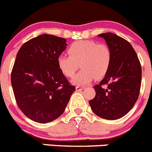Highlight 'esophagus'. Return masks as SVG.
Listing matches in <instances>:
<instances>
[{"label":"esophagus","instance_id":"obj_1","mask_svg":"<svg viewBox=\"0 0 152 152\" xmlns=\"http://www.w3.org/2000/svg\"><path fill=\"white\" fill-rule=\"evenodd\" d=\"M84 88H85L84 86H77L76 87V90L77 91H79L83 90V89H84Z\"/></svg>","mask_w":152,"mask_h":152}]
</instances>
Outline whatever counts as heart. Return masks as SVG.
<instances>
[{"mask_svg":"<svg viewBox=\"0 0 152 152\" xmlns=\"http://www.w3.org/2000/svg\"><path fill=\"white\" fill-rule=\"evenodd\" d=\"M69 56L58 58V66L66 77L72 78L79 66L82 70L73 78V83L86 85L95 78L100 80L108 73L113 61V52L106 44L94 40H78L70 44Z\"/></svg>","mask_w":152,"mask_h":152,"instance_id":"1","label":"heart"}]
</instances>
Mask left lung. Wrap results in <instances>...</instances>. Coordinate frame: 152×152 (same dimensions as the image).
Here are the masks:
<instances>
[{"label": "left lung", "mask_w": 152, "mask_h": 152, "mask_svg": "<svg viewBox=\"0 0 152 152\" xmlns=\"http://www.w3.org/2000/svg\"><path fill=\"white\" fill-rule=\"evenodd\" d=\"M113 52L108 73L94 86L95 97L89 100L99 117L115 120L125 115L137 102L141 87L142 68L134 48L124 38L113 33L100 34ZM106 85V88L103 87Z\"/></svg>", "instance_id": "1"}]
</instances>
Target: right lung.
Here are the masks:
<instances>
[{
	"label": "right lung",
	"mask_w": 152,
	"mask_h": 152,
	"mask_svg": "<svg viewBox=\"0 0 152 152\" xmlns=\"http://www.w3.org/2000/svg\"><path fill=\"white\" fill-rule=\"evenodd\" d=\"M66 46L64 38L45 34L27 41L17 53L11 73L14 96L21 111L36 122L58 118L76 91L57 63Z\"/></svg>",
	"instance_id": "obj_1"
}]
</instances>
